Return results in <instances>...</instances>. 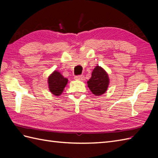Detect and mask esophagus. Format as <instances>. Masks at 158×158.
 Returning a JSON list of instances; mask_svg holds the SVG:
<instances>
[{
	"instance_id": "1",
	"label": "esophagus",
	"mask_w": 158,
	"mask_h": 158,
	"mask_svg": "<svg viewBox=\"0 0 158 158\" xmlns=\"http://www.w3.org/2000/svg\"><path fill=\"white\" fill-rule=\"evenodd\" d=\"M75 79L79 80V81H83V80H84V79H85V77H84V75H77L75 77Z\"/></svg>"
}]
</instances>
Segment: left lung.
Here are the masks:
<instances>
[{"mask_svg": "<svg viewBox=\"0 0 158 158\" xmlns=\"http://www.w3.org/2000/svg\"><path fill=\"white\" fill-rule=\"evenodd\" d=\"M87 83L94 94L100 96L106 91L109 79L105 70L100 66H97L93 70L91 78Z\"/></svg>", "mask_w": 158, "mask_h": 158, "instance_id": "1", "label": "left lung"}]
</instances>
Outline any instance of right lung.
I'll return each mask as SVG.
<instances>
[{"mask_svg": "<svg viewBox=\"0 0 158 158\" xmlns=\"http://www.w3.org/2000/svg\"><path fill=\"white\" fill-rule=\"evenodd\" d=\"M68 82V79L64 77L58 71H54L48 78L49 88L53 94L59 96L63 92Z\"/></svg>", "mask_w": 158, "mask_h": 158, "instance_id": "1", "label": "right lung"}]
</instances>
